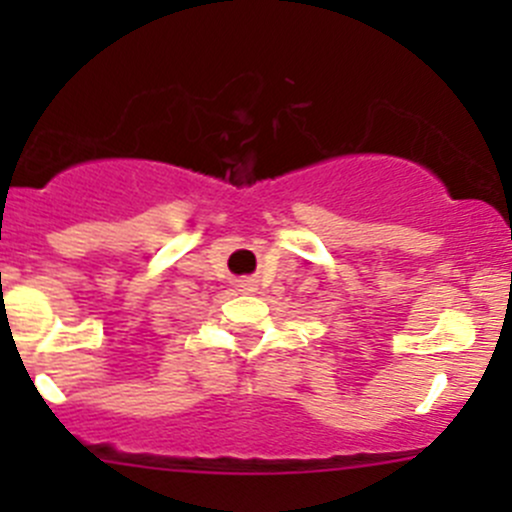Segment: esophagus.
Masks as SVG:
<instances>
[{"label": "esophagus", "mask_w": 512, "mask_h": 512, "mask_svg": "<svg viewBox=\"0 0 512 512\" xmlns=\"http://www.w3.org/2000/svg\"><path fill=\"white\" fill-rule=\"evenodd\" d=\"M255 289H257L255 277H240V280H237V292L250 294V292H255Z\"/></svg>", "instance_id": "34e87169"}]
</instances>
